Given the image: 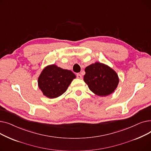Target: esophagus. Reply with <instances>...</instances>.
Instances as JSON below:
<instances>
[{
    "mask_svg": "<svg viewBox=\"0 0 151 151\" xmlns=\"http://www.w3.org/2000/svg\"><path fill=\"white\" fill-rule=\"evenodd\" d=\"M76 76H77V78H78V79H81L82 78V75L80 73H78L76 75Z\"/></svg>",
    "mask_w": 151,
    "mask_h": 151,
    "instance_id": "34e87169",
    "label": "esophagus"
}]
</instances>
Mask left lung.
<instances>
[{
    "instance_id": "obj_1",
    "label": "left lung",
    "mask_w": 151,
    "mask_h": 151,
    "mask_svg": "<svg viewBox=\"0 0 151 151\" xmlns=\"http://www.w3.org/2000/svg\"><path fill=\"white\" fill-rule=\"evenodd\" d=\"M84 81L97 96L105 97L111 94L119 81L116 71L107 65L96 62L86 67Z\"/></svg>"
}]
</instances>
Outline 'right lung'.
Segmentation results:
<instances>
[{
  "mask_svg": "<svg viewBox=\"0 0 151 151\" xmlns=\"http://www.w3.org/2000/svg\"><path fill=\"white\" fill-rule=\"evenodd\" d=\"M75 78L76 76L71 70L52 64L42 70L38 79V86L45 96L54 99L64 93Z\"/></svg>",
  "mask_w": 151,
  "mask_h": 151,
  "instance_id": "1",
  "label": "right lung"
}]
</instances>
